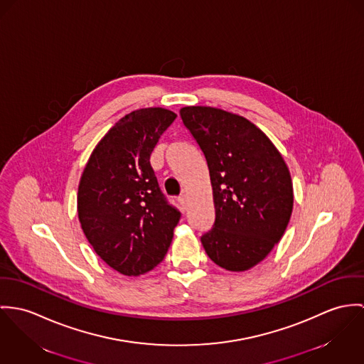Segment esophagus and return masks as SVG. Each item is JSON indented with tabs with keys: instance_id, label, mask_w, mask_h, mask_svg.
<instances>
[{
	"instance_id": "1",
	"label": "esophagus",
	"mask_w": 364,
	"mask_h": 364,
	"mask_svg": "<svg viewBox=\"0 0 364 364\" xmlns=\"http://www.w3.org/2000/svg\"><path fill=\"white\" fill-rule=\"evenodd\" d=\"M177 201L183 206V209L187 208V196H186V194H181V196L177 198Z\"/></svg>"
}]
</instances>
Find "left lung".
<instances>
[{
  "label": "left lung",
  "mask_w": 364,
  "mask_h": 364,
  "mask_svg": "<svg viewBox=\"0 0 364 364\" xmlns=\"http://www.w3.org/2000/svg\"><path fill=\"white\" fill-rule=\"evenodd\" d=\"M208 163L213 228L202 235L208 257L242 272L261 262L282 239L293 209V184L271 139L242 116L205 106L180 110Z\"/></svg>",
  "instance_id": "8db88e82"
}]
</instances>
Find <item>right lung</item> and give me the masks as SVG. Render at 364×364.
Listing matches in <instances>:
<instances>
[{
    "label": "right lung",
    "instance_id": "add662e5",
    "mask_svg": "<svg viewBox=\"0 0 364 364\" xmlns=\"http://www.w3.org/2000/svg\"><path fill=\"white\" fill-rule=\"evenodd\" d=\"M177 114L135 110L102 138L82 173L78 218L96 254L113 269L138 277L167 252L181 213L163 196L151 154Z\"/></svg>",
    "mask_w": 364,
    "mask_h": 364
}]
</instances>
